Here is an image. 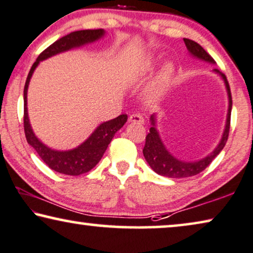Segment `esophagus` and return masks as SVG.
Here are the masks:
<instances>
[{
    "label": "esophagus",
    "instance_id": "1",
    "mask_svg": "<svg viewBox=\"0 0 253 253\" xmlns=\"http://www.w3.org/2000/svg\"><path fill=\"white\" fill-rule=\"evenodd\" d=\"M128 122L131 123V124H138V125H143L144 119H143V117L137 115V113H136V115L129 116V118H128Z\"/></svg>",
    "mask_w": 253,
    "mask_h": 253
}]
</instances>
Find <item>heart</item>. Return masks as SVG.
Returning a JSON list of instances; mask_svg holds the SVG:
<instances>
[{"label": "heart", "instance_id": "b5f03b06", "mask_svg": "<svg viewBox=\"0 0 253 253\" xmlns=\"http://www.w3.org/2000/svg\"><path fill=\"white\" fill-rule=\"evenodd\" d=\"M152 70H154V63L149 62L142 69V74H148ZM174 73H175V65L173 62H166L164 64L145 89V98L152 103L161 101L169 89L170 83H172Z\"/></svg>", "mask_w": 253, "mask_h": 253}]
</instances>
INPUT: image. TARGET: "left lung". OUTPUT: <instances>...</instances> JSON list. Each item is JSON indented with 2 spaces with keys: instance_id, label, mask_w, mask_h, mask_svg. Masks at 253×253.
I'll list each match as a JSON object with an SVG mask.
<instances>
[{
  "instance_id": "obj_1",
  "label": "left lung",
  "mask_w": 253,
  "mask_h": 253,
  "mask_svg": "<svg viewBox=\"0 0 253 253\" xmlns=\"http://www.w3.org/2000/svg\"><path fill=\"white\" fill-rule=\"evenodd\" d=\"M183 41L184 43H186L188 51H189L194 57H196L198 59L205 60V62L208 63L215 64L214 59H213L212 57L197 43V42L189 40V39H183ZM213 72L218 73L219 76L222 78L223 81H225L227 94H228V101H229L228 113H227V119H226V126H225V130H223L221 140H220L219 144L216 145L214 150L203 159H199L197 162L180 161V159L174 157V156L167 150L165 145H164L162 138L159 136L157 128H156V115H152L150 117V122H151L150 131H149L147 137H145L143 156L145 161H147V163L150 165L151 169H154L156 173L159 174V175L172 177V179H181V177H189L193 175H197L198 173H201L202 170H204L206 167L212 163L213 159L220 154V151H221L223 147L226 145V142L228 140L229 127H230V113H232V104H233L232 94H230V88L225 74H222L219 70L216 69L213 70Z\"/></svg>"
}]
</instances>
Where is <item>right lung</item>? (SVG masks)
<instances>
[{
	"label": "right lung",
	"instance_id": "1",
	"mask_svg": "<svg viewBox=\"0 0 253 253\" xmlns=\"http://www.w3.org/2000/svg\"><path fill=\"white\" fill-rule=\"evenodd\" d=\"M104 30H83L76 31L72 33L60 38L59 40L54 42L51 45L41 52L32 65L30 73H28L26 83L24 87V130L25 136L28 144L32 145L43 161L51 169L56 172L66 174V175H80V174L89 172L94 169L110 144V142L115 136V134L122 128L127 122V115H120L117 118L109 120V122L102 123L92 134L87 138L84 143L79 147L67 151H58L50 149L47 145L42 143L39 138L35 136L33 129H32L30 119L27 113V89L30 80L34 70L37 69L39 63L49 57L55 56L60 52L71 50L73 48L83 47L84 44L91 43L99 40L104 37Z\"/></svg>",
	"mask_w": 253,
	"mask_h": 253
}]
</instances>
